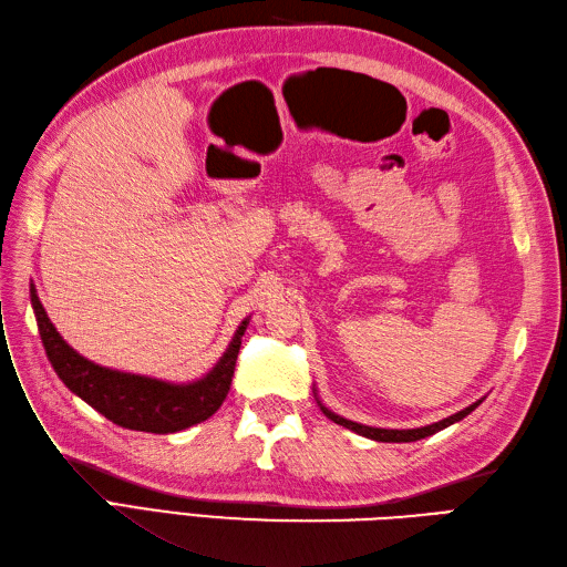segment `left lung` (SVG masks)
I'll return each instance as SVG.
<instances>
[{
    "mask_svg": "<svg viewBox=\"0 0 567 567\" xmlns=\"http://www.w3.org/2000/svg\"><path fill=\"white\" fill-rule=\"evenodd\" d=\"M481 403H483V400H478V403H473V405L464 408L462 412H456V414H452V416H447V419H441V422L422 426V429H374V426H364V424L351 422V419H343V416L334 414L332 410H327V408L320 403V400H318V405H320V410L324 412L327 419H332L334 424L351 429V431H355L358 435L370 437V441H377V443H414V441H422V437H429V435H433V433H437V431H443V429L452 426L454 422H462V419H464L466 414H471L473 410H476Z\"/></svg>",
    "mask_w": 567,
    "mask_h": 567,
    "instance_id": "left-lung-1",
    "label": "left lung"
}]
</instances>
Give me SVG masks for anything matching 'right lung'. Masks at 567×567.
Listing matches in <instances>:
<instances>
[{
	"instance_id": "obj_1",
	"label": "right lung",
	"mask_w": 567,
	"mask_h": 567,
	"mask_svg": "<svg viewBox=\"0 0 567 567\" xmlns=\"http://www.w3.org/2000/svg\"><path fill=\"white\" fill-rule=\"evenodd\" d=\"M30 299L51 368L56 370L72 393L80 395L84 403L122 429L145 433L184 431L209 419L221 408L230 391L235 360L240 353L247 320L237 327L226 353L207 377L193 383H169L153 377L107 370L82 358L56 332L34 285H30Z\"/></svg>"
}]
</instances>
